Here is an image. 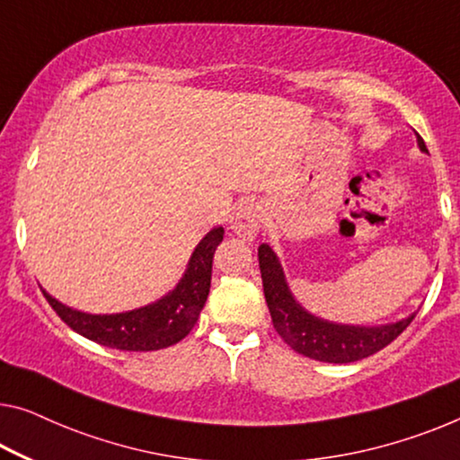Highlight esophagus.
Here are the masks:
<instances>
[{
	"label": "esophagus",
	"mask_w": 460,
	"mask_h": 460,
	"mask_svg": "<svg viewBox=\"0 0 460 460\" xmlns=\"http://www.w3.org/2000/svg\"><path fill=\"white\" fill-rule=\"evenodd\" d=\"M260 223H262V207L253 200L239 202L231 217V229L243 239L256 237L260 231Z\"/></svg>",
	"instance_id": "obj_1"
}]
</instances>
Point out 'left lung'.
I'll return each instance as SVG.
<instances>
[{"label": "left lung", "instance_id": "1", "mask_svg": "<svg viewBox=\"0 0 460 460\" xmlns=\"http://www.w3.org/2000/svg\"><path fill=\"white\" fill-rule=\"evenodd\" d=\"M417 144L423 153H428L426 142L417 134ZM260 272H262L264 297L269 304L272 324L277 328L287 345L305 358L328 363H351L390 345L405 328L413 322L415 314L409 318L386 326H345L320 320L307 314L285 283V274L280 269L277 253L262 243L258 248Z\"/></svg>", "mask_w": 460, "mask_h": 460}]
</instances>
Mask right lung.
<instances>
[{
  "label": "right lung",
  "instance_id": "1",
  "mask_svg": "<svg viewBox=\"0 0 460 460\" xmlns=\"http://www.w3.org/2000/svg\"><path fill=\"white\" fill-rule=\"evenodd\" d=\"M223 227L212 229L191 253L188 270L180 285L156 304L140 307V310L111 314V316H93V314L66 307L45 289L40 291L55 314L82 337L99 342V345L121 349V351H156V349L180 342L194 328L204 304H207L212 256H215L217 245L223 242Z\"/></svg>",
  "mask_w": 460,
  "mask_h": 460
}]
</instances>
